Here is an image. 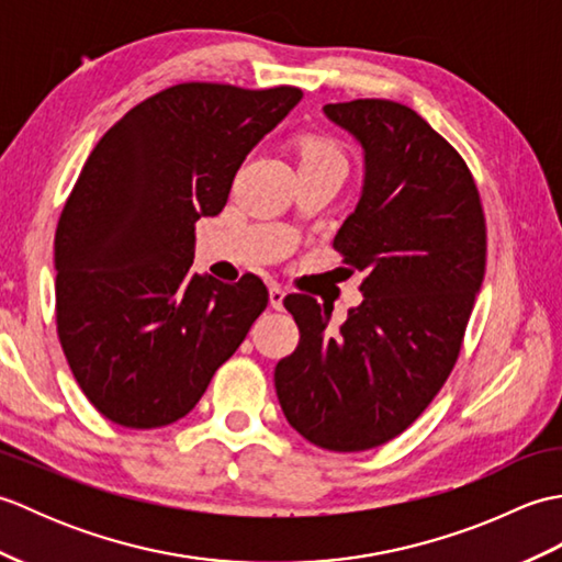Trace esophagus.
I'll use <instances>...</instances> for the list:
<instances>
[{"label": "esophagus", "instance_id": "34e87169", "mask_svg": "<svg viewBox=\"0 0 562 562\" xmlns=\"http://www.w3.org/2000/svg\"><path fill=\"white\" fill-rule=\"evenodd\" d=\"M268 294H270V306L278 308V312H280L282 302H284V294H288V292H284L280 284H270V292Z\"/></svg>", "mask_w": 562, "mask_h": 562}]
</instances>
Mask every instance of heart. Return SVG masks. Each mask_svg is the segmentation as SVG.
Listing matches in <instances>:
<instances>
[{
    "instance_id": "b5f03b06",
    "label": "heart",
    "mask_w": 562,
    "mask_h": 562,
    "mask_svg": "<svg viewBox=\"0 0 562 562\" xmlns=\"http://www.w3.org/2000/svg\"><path fill=\"white\" fill-rule=\"evenodd\" d=\"M300 164L302 166H336V169H348V159L336 139L324 135H308L300 145Z\"/></svg>"
}]
</instances>
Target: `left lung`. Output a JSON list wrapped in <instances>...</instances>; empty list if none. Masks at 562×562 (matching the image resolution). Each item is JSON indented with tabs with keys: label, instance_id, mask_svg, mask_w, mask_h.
Returning a JSON list of instances; mask_svg holds the SVG:
<instances>
[{
	"label": "left lung",
	"instance_id": "obj_1",
	"mask_svg": "<svg viewBox=\"0 0 562 562\" xmlns=\"http://www.w3.org/2000/svg\"><path fill=\"white\" fill-rule=\"evenodd\" d=\"M364 149V186L333 248L364 272L340 328L314 296H284L300 345L274 367L288 423L328 451L398 437L445 386L485 274V214L469 166L413 109L324 105Z\"/></svg>",
	"mask_w": 562,
	"mask_h": 562
}]
</instances>
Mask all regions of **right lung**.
<instances>
[{"label": "right lung", "instance_id": "right-lung-1", "mask_svg": "<svg viewBox=\"0 0 562 562\" xmlns=\"http://www.w3.org/2000/svg\"><path fill=\"white\" fill-rule=\"evenodd\" d=\"M302 89L186 81L127 111L89 154L55 232L57 336L93 408L151 429L195 408L266 312L256 274H190L246 154Z\"/></svg>", "mask_w": 562, "mask_h": 562}]
</instances>
